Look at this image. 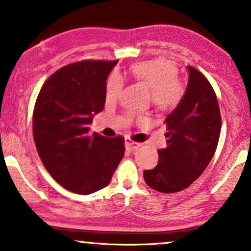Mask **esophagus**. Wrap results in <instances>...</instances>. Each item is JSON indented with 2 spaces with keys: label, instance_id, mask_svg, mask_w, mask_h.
I'll return each mask as SVG.
<instances>
[{
  "label": "esophagus",
  "instance_id": "1",
  "mask_svg": "<svg viewBox=\"0 0 251 251\" xmlns=\"http://www.w3.org/2000/svg\"><path fill=\"white\" fill-rule=\"evenodd\" d=\"M140 146H141L140 143L134 142V141L130 140L129 137H126V139H125V147H126L127 150H136Z\"/></svg>",
  "mask_w": 251,
  "mask_h": 251
}]
</instances>
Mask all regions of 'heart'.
I'll use <instances>...</instances> for the list:
<instances>
[{"label":"heart","mask_w":251,"mask_h":251,"mask_svg":"<svg viewBox=\"0 0 251 251\" xmlns=\"http://www.w3.org/2000/svg\"><path fill=\"white\" fill-rule=\"evenodd\" d=\"M130 73L137 80L151 89V102L158 110L174 109L181 102L184 87L177 78V68L166 59H151L134 63ZM124 80L117 73H112L105 84L108 100H115L122 94Z\"/></svg>","instance_id":"obj_1"}]
</instances>
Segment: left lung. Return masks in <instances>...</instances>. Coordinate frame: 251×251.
I'll list each match as a JSON object with an SVG mask.
<instances>
[{
	"label": "left lung",
	"instance_id": "1",
	"mask_svg": "<svg viewBox=\"0 0 251 251\" xmlns=\"http://www.w3.org/2000/svg\"><path fill=\"white\" fill-rule=\"evenodd\" d=\"M188 69L185 93L165 119L167 147L158 150L156 167L143 172L147 184L162 193L191 185L209 165L220 140L222 119L216 93L202 73L191 66Z\"/></svg>",
	"mask_w": 251,
	"mask_h": 251
}]
</instances>
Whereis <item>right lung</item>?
I'll use <instances>...</instances> for the list:
<instances>
[{
  "mask_svg": "<svg viewBox=\"0 0 251 251\" xmlns=\"http://www.w3.org/2000/svg\"><path fill=\"white\" fill-rule=\"evenodd\" d=\"M117 60H82L45 80L33 112V135L44 167L60 185L78 195L103 189L125 153L121 135L89 132L103 110L105 84Z\"/></svg>",
  "mask_w": 251,
  "mask_h": 251,
  "instance_id": "right-lung-1",
  "label": "right lung"
}]
</instances>
